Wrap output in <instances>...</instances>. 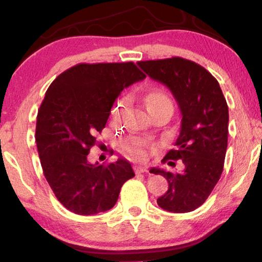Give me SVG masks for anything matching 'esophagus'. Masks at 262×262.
<instances>
[{
  "label": "esophagus",
  "instance_id": "1",
  "mask_svg": "<svg viewBox=\"0 0 262 262\" xmlns=\"http://www.w3.org/2000/svg\"><path fill=\"white\" fill-rule=\"evenodd\" d=\"M134 171H135L136 174H141V173H144V172H147L148 168L145 166H135Z\"/></svg>",
  "mask_w": 262,
  "mask_h": 262
}]
</instances>
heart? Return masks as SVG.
I'll list each match as a JSON object with an SVG mask.
<instances>
[{
  "label": "heart",
  "mask_w": 262,
  "mask_h": 262,
  "mask_svg": "<svg viewBox=\"0 0 262 262\" xmlns=\"http://www.w3.org/2000/svg\"><path fill=\"white\" fill-rule=\"evenodd\" d=\"M145 103H147L148 108L155 107V106H161V105H167L172 104L171 99L168 98L166 94H164L162 91H151L149 92L145 97ZM123 104H120L117 108L113 111V115L115 118L119 117V114L121 112ZM122 148L132 158L136 159V161H143L147 157V149L148 144L144 141L140 139H129L126 142H123Z\"/></svg>",
  "instance_id": "heart-1"
}]
</instances>
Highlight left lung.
I'll list each match as a JSON object with an SVG mask.
<instances>
[{"label":"left lung","instance_id":"8db88e82","mask_svg":"<svg viewBox=\"0 0 262 262\" xmlns=\"http://www.w3.org/2000/svg\"><path fill=\"white\" fill-rule=\"evenodd\" d=\"M137 64L150 78L170 89L181 112L176 147L163 161L181 159L185 167L180 173L152 168L168 183L167 192L157 203L167 211H193L205 203L223 172L228 148L227 100L217 79L193 61L171 57Z\"/></svg>","mask_w":262,"mask_h":262}]
</instances>
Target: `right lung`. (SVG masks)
Instances as JSON below:
<instances>
[{
  "label": "right lung",
  "mask_w": 262,
  "mask_h": 262,
  "mask_svg": "<svg viewBox=\"0 0 262 262\" xmlns=\"http://www.w3.org/2000/svg\"><path fill=\"white\" fill-rule=\"evenodd\" d=\"M144 78L134 62L79 63L47 89L37 115L35 142L43 176L68 210L78 215L110 210L122 185L135 176L126 159L105 166L89 163L88 155L114 100Z\"/></svg>",
  "instance_id": "obj_1"
}]
</instances>
